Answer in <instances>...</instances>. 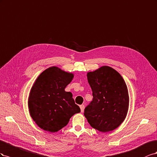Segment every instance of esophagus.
I'll return each mask as SVG.
<instances>
[{
    "label": "esophagus",
    "instance_id": "esophagus-1",
    "mask_svg": "<svg viewBox=\"0 0 157 157\" xmlns=\"http://www.w3.org/2000/svg\"><path fill=\"white\" fill-rule=\"evenodd\" d=\"M79 106H80V109H81V112H82V113H83V112L84 111V108H85V106H84L83 105H80Z\"/></svg>",
    "mask_w": 157,
    "mask_h": 157
}]
</instances>
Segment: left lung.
<instances>
[{"label":"left lung","instance_id":"1","mask_svg":"<svg viewBox=\"0 0 157 157\" xmlns=\"http://www.w3.org/2000/svg\"><path fill=\"white\" fill-rule=\"evenodd\" d=\"M93 101L84 110L90 126L101 132L117 128L126 118L129 107L127 86L121 75L109 66L87 73Z\"/></svg>","mask_w":157,"mask_h":157}]
</instances>
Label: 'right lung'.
Masks as SVG:
<instances>
[{"mask_svg": "<svg viewBox=\"0 0 157 157\" xmlns=\"http://www.w3.org/2000/svg\"><path fill=\"white\" fill-rule=\"evenodd\" d=\"M73 78V74L56 66L39 75L28 100L30 115L39 128L50 132H58L68 124L71 116L81 111L75 103L72 93L64 90Z\"/></svg>", "mask_w": 157, "mask_h": 157, "instance_id": "1", "label": "right lung"}]
</instances>
